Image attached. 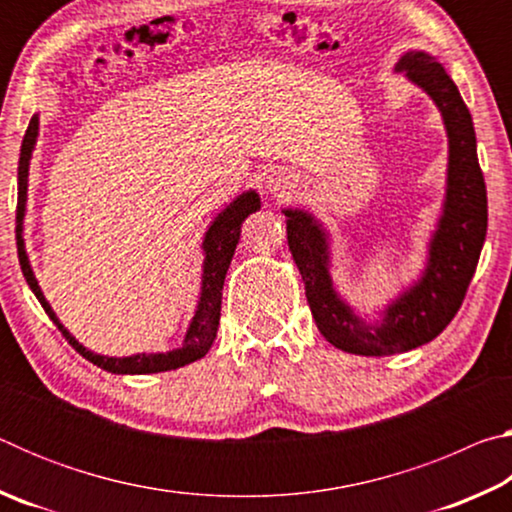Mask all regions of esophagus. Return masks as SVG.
<instances>
[{"label": "esophagus", "instance_id": "1", "mask_svg": "<svg viewBox=\"0 0 512 512\" xmlns=\"http://www.w3.org/2000/svg\"><path fill=\"white\" fill-rule=\"evenodd\" d=\"M291 185H293V176L287 169L275 167L264 173V189L268 194H282L284 189H291Z\"/></svg>", "mask_w": 512, "mask_h": 512}]
</instances>
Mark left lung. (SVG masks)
I'll use <instances>...</instances> for the list:
<instances>
[{"mask_svg": "<svg viewBox=\"0 0 512 512\" xmlns=\"http://www.w3.org/2000/svg\"><path fill=\"white\" fill-rule=\"evenodd\" d=\"M429 94L447 131V187L443 212L429 239L422 275L404 289L379 320L361 318L329 275V232L314 214L287 207V241L305 282L307 302L320 334L343 352L388 357L429 343L452 323L479 264L488 230V196L476 158L472 115L445 67L427 51H406L395 65Z\"/></svg>", "mask_w": 512, "mask_h": 512, "instance_id": "1", "label": "left lung"}]
</instances>
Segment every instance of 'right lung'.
<instances>
[{"mask_svg":"<svg viewBox=\"0 0 512 512\" xmlns=\"http://www.w3.org/2000/svg\"><path fill=\"white\" fill-rule=\"evenodd\" d=\"M38 128L40 119L33 115L29 121L27 133H24L22 149H20V167H17V216H15V232H17V257H20L22 273L27 277V284L31 291L36 293L42 309L47 311V316L54 320V325L63 332L69 345L88 359L94 366L112 372V375H149V372H164V370H176L183 368L187 363H194L201 357H205L207 350L212 348L216 339V329H219L221 318V296H223V280L228 273L232 255L239 244L241 235V223L248 219V214L257 212L262 207L259 194L255 189L239 194L230 205H225V210L214 216V221L207 225V232L203 237V273H201V296H198V305L194 311L192 323L187 327L185 341L180 348L169 352H153V354H131V357H106V354H97L85 348L69 334V329L60 323L54 309L42 293L40 284L33 275V268L27 255V246H24V214H27V189H29V164L33 149H36L38 140Z\"/></svg>","mask_w":512,"mask_h":512,"instance_id":"1","label":"right lung"}]
</instances>
